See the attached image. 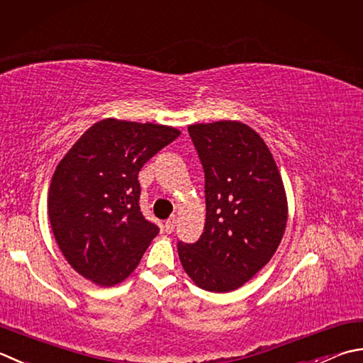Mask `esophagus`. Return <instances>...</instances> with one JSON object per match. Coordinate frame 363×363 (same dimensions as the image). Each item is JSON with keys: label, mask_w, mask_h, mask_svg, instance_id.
<instances>
[{"label": "esophagus", "mask_w": 363, "mask_h": 363, "mask_svg": "<svg viewBox=\"0 0 363 363\" xmlns=\"http://www.w3.org/2000/svg\"><path fill=\"white\" fill-rule=\"evenodd\" d=\"M174 226H176V217H169L165 222V226H163V228H165V231L168 234H172L174 231Z\"/></svg>", "instance_id": "obj_1"}]
</instances>
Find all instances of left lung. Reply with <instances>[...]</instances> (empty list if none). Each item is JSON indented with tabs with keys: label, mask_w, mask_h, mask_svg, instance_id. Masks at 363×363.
Wrapping results in <instances>:
<instances>
[{
	"label": "left lung",
	"mask_w": 363,
	"mask_h": 363,
	"mask_svg": "<svg viewBox=\"0 0 363 363\" xmlns=\"http://www.w3.org/2000/svg\"><path fill=\"white\" fill-rule=\"evenodd\" d=\"M189 135L204 169L206 225L195 244L177 242V253L196 286L230 293L280 245L288 220L285 187L264 140L247 124H194Z\"/></svg>",
	"instance_id": "8db88e82"
}]
</instances>
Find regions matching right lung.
<instances>
[{"mask_svg":"<svg viewBox=\"0 0 363 363\" xmlns=\"http://www.w3.org/2000/svg\"><path fill=\"white\" fill-rule=\"evenodd\" d=\"M181 132L169 125L102 119L58 163L48 217L64 258L101 286L129 277L159 234L140 211L138 173Z\"/></svg>","mask_w":363,"mask_h":363,"instance_id":"1","label":"right lung"}]
</instances>
